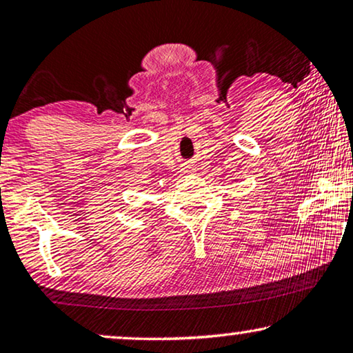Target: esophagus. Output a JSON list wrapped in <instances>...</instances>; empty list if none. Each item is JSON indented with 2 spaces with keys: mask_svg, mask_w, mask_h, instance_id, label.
<instances>
[{
  "mask_svg": "<svg viewBox=\"0 0 353 353\" xmlns=\"http://www.w3.org/2000/svg\"><path fill=\"white\" fill-rule=\"evenodd\" d=\"M192 171H193L192 166H185V168H183V172H192Z\"/></svg>",
  "mask_w": 353,
  "mask_h": 353,
  "instance_id": "obj_1",
  "label": "esophagus"
}]
</instances>
